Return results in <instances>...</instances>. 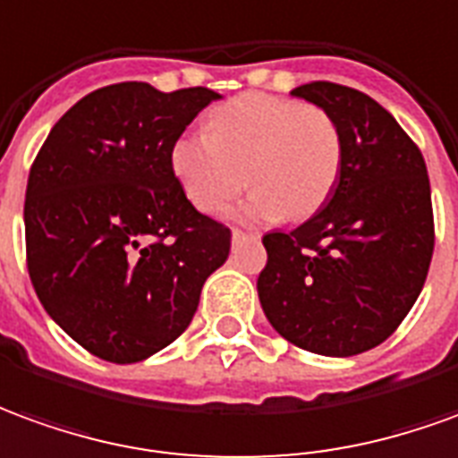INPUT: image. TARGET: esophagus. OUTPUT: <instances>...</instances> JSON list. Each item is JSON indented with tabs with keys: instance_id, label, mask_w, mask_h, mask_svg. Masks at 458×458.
Returning <instances> with one entry per match:
<instances>
[{
	"instance_id": "34e87169",
	"label": "esophagus",
	"mask_w": 458,
	"mask_h": 458,
	"mask_svg": "<svg viewBox=\"0 0 458 458\" xmlns=\"http://www.w3.org/2000/svg\"><path fill=\"white\" fill-rule=\"evenodd\" d=\"M232 239H234V242H244V239H259V234H246L242 229H234V232H232Z\"/></svg>"
}]
</instances>
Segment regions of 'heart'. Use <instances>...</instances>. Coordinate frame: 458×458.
<instances>
[{"instance_id": "1", "label": "heart", "mask_w": 458, "mask_h": 458, "mask_svg": "<svg viewBox=\"0 0 458 458\" xmlns=\"http://www.w3.org/2000/svg\"><path fill=\"white\" fill-rule=\"evenodd\" d=\"M207 125L209 132L187 131L170 148L172 174L199 212H222L251 182L256 190L229 219H306L338 184L345 142L318 106L244 93L212 110Z\"/></svg>"}]
</instances>
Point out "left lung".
Returning a JSON list of instances; mask_svg holds the SVG:
<instances>
[{
	"mask_svg": "<svg viewBox=\"0 0 458 458\" xmlns=\"http://www.w3.org/2000/svg\"><path fill=\"white\" fill-rule=\"evenodd\" d=\"M291 96L335 118L345 155L326 207L288 234L264 236L259 301L288 343L350 358L390 338L427 281L434 251L427 165L400 123L365 93L316 81Z\"/></svg>",
	"mask_w": 458,
	"mask_h": 458,
	"instance_id": "8db88e82",
	"label": "left lung"
}]
</instances>
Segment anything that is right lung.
<instances>
[{
	"label": "right lung",
	"mask_w": 458,
	"mask_h": 458,
	"mask_svg": "<svg viewBox=\"0 0 458 458\" xmlns=\"http://www.w3.org/2000/svg\"><path fill=\"white\" fill-rule=\"evenodd\" d=\"M115 83L64 113L31 165L27 264L41 306L96 358L128 365L182 335L232 232L192 207L170 148L212 100Z\"/></svg>",
	"instance_id": "1"
}]
</instances>
